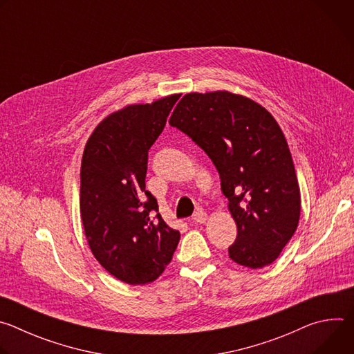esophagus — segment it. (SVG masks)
<instances>
[{
	"label": "esophagus",
	"mask_w": 354,
	"mask_h": 354,
	"mask_svg": "<svg viewBox=\"0 0 354 354\" xmlns=\"http://www.w3.org/2000/svg\"><path fill=\"white\" fill-rule=\"evenodd\" d=\"M206 220H207V214H206L203 210H197V212L193 214V221H194V223L205 224Z\"/></svg>",
	"instance_id": "1"
}]
</instances>
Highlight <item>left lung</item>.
<instances>
[{
	"label": "left lung",
	"mask_w": 354,
	"mask_h": 354,
	"mask_svg": "<svg viewBox=\"0 0 354 354\" xmlns=\"http://www.w3.org/2000/svg\"><path fill=\"white\" fill-rule=\"evenodd\" d=\"M169 124L213 161L236 223L230 258L245 268L273 263L294 235L301 196L286 137L255 100L228 91L190 92Z\"/></svg>",
	"instance_id": "1"
}]
</instances>
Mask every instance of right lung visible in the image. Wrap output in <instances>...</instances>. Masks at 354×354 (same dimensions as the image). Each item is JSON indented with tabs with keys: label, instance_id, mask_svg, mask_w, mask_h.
<instances>
[{
	"label": "right lung",
	"instance_id": "add662e5",
	"mask_svg": "<svg viewBox=\"0 0 354 354\" xmlns=\"http://www.w3.org/2000/svg\"><path fill=\"white\" fill-rule=\"evenodd\" d=\"M179 96L109 115L84 149L80 212L88 245L96 261L127 284L158 279L180 239L158 213L157 198L145 190L148 149Z\"/></svg>",
	"mask_w": 354,
	"mask_h": 354
}]
</instances>
